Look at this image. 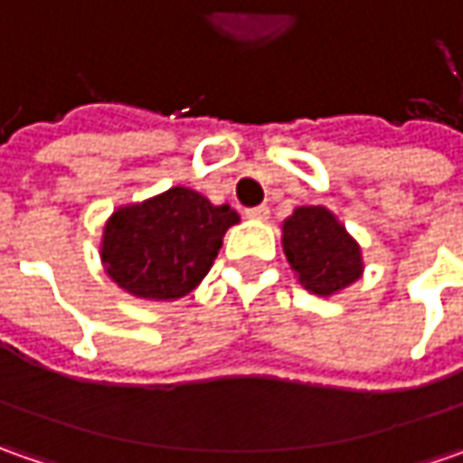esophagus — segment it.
Segmentation results:
<instances>
[{"mask_svg":"<svg viewBox=\"0 0 463 463\" xmlns=\"http://www.w3.org/2000/svg\"><path fill=\"white\" fill-rule=\"evenodd\" d=\"M244 213H247L250 219H255V222H265L268 213H270V208H268V205H255V208H247Z\"/></svg>","mask_w":463,"mask_h":463,"instance_id":"34e87169","label":"esophagus"}]
</instances>
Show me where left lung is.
Instances as JSON below:
<instances>
[{
  "instance_id": "1",
  "label": "left lung",
  "mask_w": 463,
  "mask_h": 463,
  "mask_svg": "<svg viewBox=\"0 0 463 463\" xmlns=\"http://www.w3.org/2000/svg\"><path fill=\"white\" fill-rule=\"evenodd\" d=\"M283 252L298 283L317 296L337 294L364 273L358 241L322 205H301L283 222Z\"/></svg>"
}]
</instances>
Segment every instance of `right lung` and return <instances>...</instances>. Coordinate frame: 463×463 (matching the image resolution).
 I'll return each instance as SVG.
<instances>
[{
    "label": "right lung",
    "instance_id": "obj_1",
    "mask_svg": "<svg viewBox=\"0 0 463 463\" xmlns=\"http://www.w3.org/2000/svg\"><path fill=\"white\" fill-rule=\"evenodd\" d=\"M237 222L234 208L213 205L190 187H169L144 203L118 208L105 223L99 258L123 291L172 301L203 280L226 229Z\"/></svg>",
    "mask_w": 463,
    "mask_h": 463
}]
</instances>
